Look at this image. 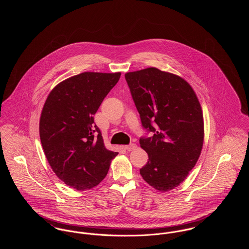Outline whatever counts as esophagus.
Listing matches in <instances>:
<instances>
[{
	"label": "esophagus",
	"mask_w": 249,
	"mask_h": 249,
	"mask_svg": "<svg viewBox=\"0 0 249 249\" xmlns=\"http://www.w3.org/2000/svg\"><path fill=\"white\" fill-rule=\"evenodd\" d=\"M124 147H125V149H126V150L130 151V150H133V149L137 148V144H136V143H134V142H131V143H129V144L125 145Z\"/></svg>",
	"instance_id": "1"
}]
</instances>
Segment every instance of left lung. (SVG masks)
I'll return each mask as SVG.
<instances>
[{"label": "left lung", "mask_w": 249, "mask_h": 249, "mask_svg": "<svg viewBox=\"0 0 249 249\" xmlns=\"http://www.w3.org/2000/svg\"><path fill=\"white\" fill-rule=\"evenodd\" d=\"M142 128L147 163L140 170L143 180L160 192L182 183L201 152L204 124L200 104L191 85L174 73L147 68L125 73Z\"/></svg>", "instance_id": "1"}]
</instances>
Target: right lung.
<instances>
[{
    "label": "right lung",
    "mask_w": 249,
    "mask_h": 249,
    "mask_svg": "<svg viewBox=\"0 0 249 249\" xmlns=\"http://www.w3.org/2000/svg\"><path fill=\"white\" fill-rule=\"evenodd\" d=\"M121 72L85 71L57 84L43 107L39 133L47 160L71 188L91 189L107 177L118 152L105 146L94 115Z\"/></svg>",
    "instance_id": "add662e5"
}]
</instances>
